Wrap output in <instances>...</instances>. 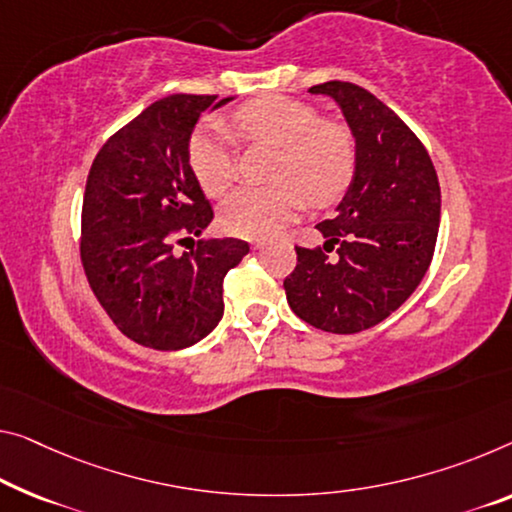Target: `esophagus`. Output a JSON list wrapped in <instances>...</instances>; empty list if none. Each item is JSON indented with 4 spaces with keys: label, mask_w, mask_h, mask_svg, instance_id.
<instances>
[{
    "label": "esophagus",
    "mask_w": 512,
    "mask_h": 512,
    "mask_svg": "<svg viewBox=\"0 0 512 512\" xmlns=\"http://www.w3.org/2000/svg\"><path fill=\"white\" fill-rule=\"evenodd\" d=\"M251 247H254V249H258V251H261V249H265V242H261V240H258V242H254V245H251Z\"/></svg>",
    "instance_id": "obj_1"
}]
</instances>
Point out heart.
I'll return each mask as SVG.
<instances>
[{
    "label": "heart",
    "instance_id": "1",
    "mask_svg": "<svg viewBox=\"0 0 512 512\" xmlns=\"http://www.w3.org/2000/svg\"><path fill=\"white\" fill-rule=\"evenodd\" d=\"M231 130L245 141L279 146L272 187H242L224 201L222 226L242 238H267L311 206H329L348 190L357 169L352 132L338 121L320 119L309 102L261 96L231 114ZM192 174L203 192L224 196L238 178L233 137L222 125L196 130L187 146Z\"/></svg>",
    "mask_w": 512,
    "mask_h": 512
}]
</instances>
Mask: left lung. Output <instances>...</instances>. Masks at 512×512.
<instances>
[{"label": "left lung", "instance_id": "8db88e82", "mask_svg": "<svg viewBox=\"0 0 512 512\" xmlns=\"http://www.w3.org/2000/svg\"><path fill=\"white\" fill-rule=\"evenodd\" d=\"M357 144V169L332 219L316 229L322 247H295L283 290L297 318L332 334L375 327L426 277L439 231L437 171L400 116L352 82H325ZM332 250L337 256H328Z\"/></svg>", "mask_w": 512, "mask_h": 512}]
</instances>
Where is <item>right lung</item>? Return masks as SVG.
I'll return each instance as SVG.
<instances>
[{"instance_id": "right-lung-1", "label": "right lung", "mask_w": 512, "mask_h": 512, "mask_svg": "<svg viewBox=\"0 0 512 512\" xmlns=\"http://www.w3.org/2000/svg\"><path fill=\"white\" fill-rule=\"evenodd\" d=\"M217 96L162 98L105 141L86 178L80 256L86 281L119 332L153 350H183L224 316V277L245 240H192L212 222L187 160L199 116Z\"/></svg>"}]
</instances>
